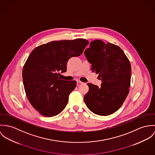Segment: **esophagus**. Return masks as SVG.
<instances>
[{
	"label": "esophagus",
	"instance_id": "1",
	"mask_svg": "<svg viewBox=\"0 0 155 155\" xmlns=\"http://www.w3.org/2000/svg\"><path fill=\"white\" fill-rule=\"evenodd\" d=\"M77 82L78 83H80V84H83V82H82V81H81L80 80H77Z\"/></svg>",
	"mask_w": 155,
	"mask_h": 155
}]
</instances>
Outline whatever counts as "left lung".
Returning a JSON list of instances; mask_svg holds the SVG:
<instances>
[{"label":"left lung","mask_w":155,"mask_h":155,"mask_svg":"<svg viewBox=\"0 0 155 155\" xmlns=\"http://www.w3.org/2000/svg\"><path fill=\"white\" fill-rule=\"evenodd\" d=\"M84 54L91 64V69L99 74L101 87L87 84L89 90L84 97L87 107L93 113L106 116L115 112L127 98L131 83L129 59L118 46L95 40Z\"/></svg>","instance_id":"8db88e82"}]
</instances>
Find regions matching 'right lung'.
<instances>
[{
  "label": "right lung",
  "mask_w": 155,
  "mask_h": 155,
  "mask_svg": "<svg viewBox=\"0 0 155 155\" xmlns=\"http://www.w3.org/2000/svg\"><path fill=\"white\" fill-rule=\"evenodd\" d=\"M88 43L84 38L53 41L31 52L23 67L22 80L26 96L40 114L51 117L66 107L77 82L61 80L60 72L67 71L68 61L80 56Z\"/></svg>",
  "instance_id": "add662e5"
}]
</instances>
